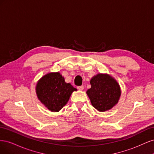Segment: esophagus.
Masks as SVG:
<instances>
[{"mask_svg":"<svg viewBox=\"0 0 154 154\" xmlns=\"http://www.w3.org/2000/svg\"><path fill=\"white\" fill-rule=\"evenodd\" d=\"M77 88L79 91H83V89H84V87H83V86H79V87H77Z\"/></svg>","mask_w":154,"mask_h":154,"instance_id":"34e87169","label":"esophagus"}]
</instances>
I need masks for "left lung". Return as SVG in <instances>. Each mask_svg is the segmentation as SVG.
Here are the masks:
<instances>
[{"instance_id":"obj_1","label":"left lung","mask_w":154,"mask_h":154,"mask_svg":"<svg viewBox=\"0 0 154 154\" xmlns=\"http://www.w3.org/2000/svg\"><path fill=\"white\" fill-rule=\"evenodd\" d=\"M90 83L91 87L86 93L97 110H109L118 103L122 91L118 82L110 74H97L91 78Z\"/></svg>"}]
</instances>
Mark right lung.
Instances as JSON below:
<instances>
[{"instance_id":"obj_1","label":"right lung","mask_w":154,"mask_h":154,"mask_svg":"<svg viewBox=\"0 0 154 154\" xmlns=\"http://www.w3.org/2000/svg\"><path fill=\"white\" fill-rule=\"evenodd\" d=\"M38 99L51 112H59L66 105L74 91H76L71 83H66L59 72L45 74L36 84Z\"/></svg>"}]
</instances>
